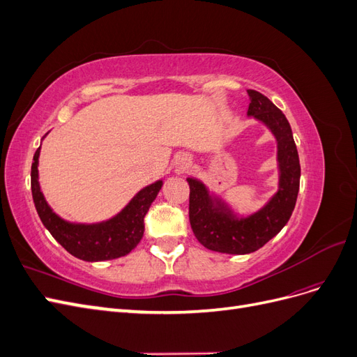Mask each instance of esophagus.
Segmentation results:
<instances>
[{"mask_svg":"<svg viewBox=\"0 0 357 357\" xmlns=\"http://www.w3.org/2000/svg\"><path fill=\"white\" fill-rule=\"evenodd\" d=\"M192 165V159L188 155H181L176 160V171L177 172H185L190 168Z\"/></svg>","mask_w":357,"mask_h":357,"instance_id":"34e87169","label":"esophagus"}]
</instances>
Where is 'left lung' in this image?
<instances>
[{"instance_id": "obj_1", "label": "left lung", "mask_w": 357, "mask_h": 357, "mask_svg": "<svg viewBox=\"0 0 357 357\" xmlns=\"http://www.w3.org/2000/svg\"><path fill=\"white\" fill-rule=\"evenodd\" d=\"M247 93L250 98L247 116L262 122L277 142V192L261 210L240 215L228 202L210 193L201 180L188 177L193 234L205 248L228 255L253 253L274 238L289 222L299 192V156L286 116L261 92L248 89Z\"/></svg>"}]
</instances>
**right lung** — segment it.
<instances>
[{
	"mask_svg": "<svg viewBox=\"0 0 357 357\" xmlns=\"http://www.w3.org/2000/svg\"><path fill=\"white\" fill-rule=\"evenodd\" d=\"M40 147L31 165V190L36 210L45 228L68 253L86 262H100L128 255L142 241L144 215L158 197L164 181L158 180L139 190L126 207L100 223H73L50 208L38 181Z\"/></svg>",
	"mask_w": 357,
	"mask_h": 357,
	"instance_id": "obj_1",
	"label": "right lung"
}]
</instances>
